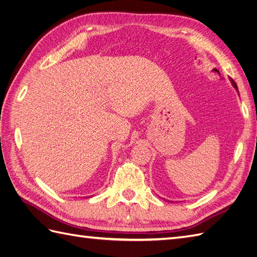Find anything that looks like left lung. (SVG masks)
Listing matches in <instances>:
<instances>
[{
  "label": "left lung",
  "mask_w": 257,
  "mask_h": 257,
  "mask_svg": "<svg viewBox=\"0 0 257 257\" xmlns=\"http://www.w3.org/2000/svg\"><path fill=\"white\" fill-rule=\"evenodd\" d=\"M230 81H231V83H232V85H233V87H234V89L236 90V91H238V87H236V83L232 80V79H231V80H230Z\"/></svg>",
  "instance_id": "8db88e82"
}]
</instances>
